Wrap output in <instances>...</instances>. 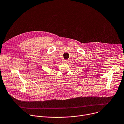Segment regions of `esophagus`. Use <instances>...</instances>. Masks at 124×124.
<instances>
[{
    "mask_svg": "<svg viewBox=\"0 0 124 124\" xmlns=\"http://www.w3.org/2000/svg\"><path fill=\"white\" fill-rule=\"evenodd\" d=\"M63 62H64V63H68V62H69V60H64L63 61Z\"/></svg>",
    "mask_w": 124,
    "mask_h": 124,
    "instance_id": "34e87169",
    "label": "esophagus"
}]
</instances>
